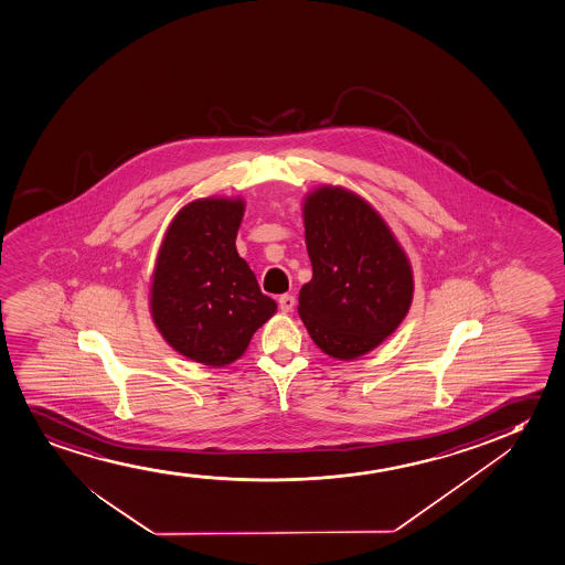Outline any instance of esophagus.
Listing matches in <instances>:
<instances>
[{"instance_id":"esophagus-1","label":"esophagus","mask_w":565,"mask_h":565,"mask_svg":"<svg viewBox=\"0 0 565 565\" xmlns=\"http://www.w3.org/2000/svg\"><path fill=\"white\" fill-rule=\"evenodd\" d=\"M279 308H281V312H291L295 307V297L294 295H281L279 297Z\"/></svg>"}]
</instances>
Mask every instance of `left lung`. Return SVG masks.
Segmentation results:
<instances>
[{"mask_svg":"<svg viewBox=\"0 0 565 565\" xmlns=\"http://www.w3.org/2000/svg\"><path fill=\"white\" fill-rule=\"evenodd\" d=\"M302 221L312 279L301 287L299 316L331 359H359L408 315L411 260L382 214L341 185L310 191Z\"/></svg>","mask_w":565,"mask_h":565,"instance_id":"obj_1","label":"left lung"}]
</instances>
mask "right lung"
<instances>
[{"label": "right lung", "mask_w": 565, "mask_h": 565, "mask_svg": "<svg viewBox=\"0 0 565 565\" xmlns=\"http://www.w3.org/2000/svg\"><path fill=\"white\" fill-rule=\"evenodd\" d=\"M245 201L203 198L178 211L154 263L149 310L162 339L185 359L232 364L276 315L235 249Z\"/></svg>", "instance_id": "obj_1"}]
</instances>
